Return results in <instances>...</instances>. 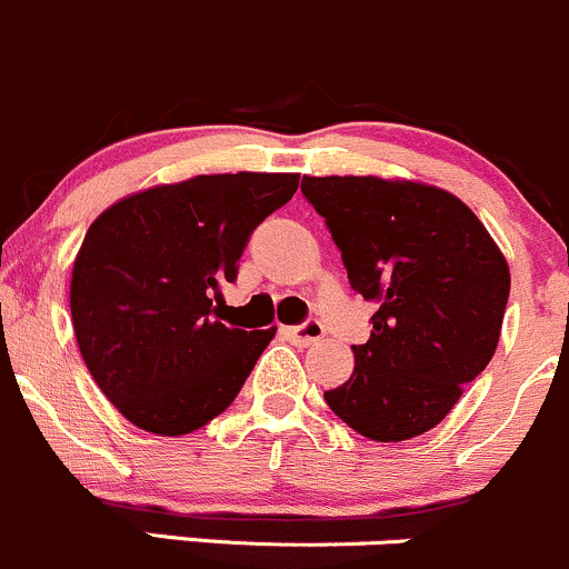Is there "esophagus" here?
I'll return each mask as SVG.
<instances>
[{
    "mask_svg": "<svg viewBox=\"0 0 569 569\" xmlns=\"http://www.w3.org/2000/svg\"><path fill=\"white\" fill-rule=\"evenodd\" d=\"M282 333L292 341V345L309 347V345H315V341H320L322 336H326V328H322L317 320H309V322H303V326L282 328Z\"/></svg>",
    "mask_w": 569,
    "mask_h": 569,
    "instance_id": "obj_1",
    "label": "esophagus"
}]
</instances>
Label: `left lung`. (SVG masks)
Segmentation results:
<instances>
[{
	"label": "left lung",
	"mask_w": 569,
	"mask_h": 569,
	"mask_svg": "<svg viewBox=\"0 0 569 569\" xmlns=\"http://www.w3.org/2000/svg\"><path fill=\"white\" fill-rule=\"evenodd\" d=\"M350 287L377 303L356 369L328 407L375 442L431 431L493 358L510 268L486 224L448 189L380 176H303Z\"/></svg>",
	"instance_id": "8db88e82"
}]
</instances>
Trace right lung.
<instances>
[{
	"label": "right lung",
	"instance_id": "right-lung-1",
	"mask_svg": "<svg viewBox=\"0 0 569 569\" xmlns=\"http://www.w3.org/2000/svg\"><path fill=\"white\" fill-rule=\"evenodd\" d=\"M298 173H211L127 194L91 222L72 262L78 350L138 429L181 437L233 405L277 328L219 317L249 236Z\"/></svg>",
	"mask_w": 569,
	"mask_h": 569
}]
</instances>
